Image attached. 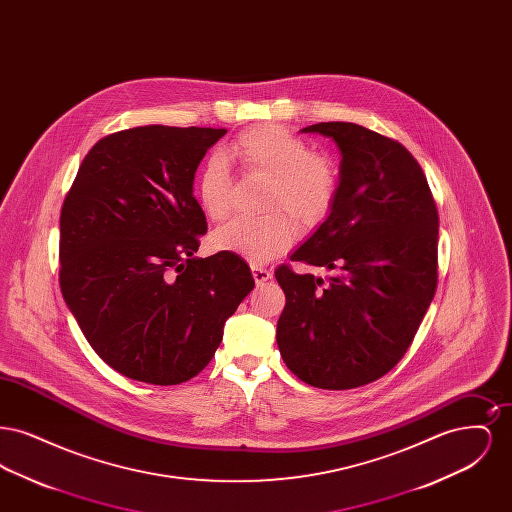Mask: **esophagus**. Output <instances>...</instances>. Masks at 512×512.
I'll return each mask as SVG.
<instances>
[{
  "instance_id": "34e87169",
  "label": "esophagus",
  "mask_w": 512,
  "mask_h": 512,
  "mask_svg": "<svg viewBox=\"0 0 512 512\" xmlns=\"http://www.w3.org/2000/svg\"><path fill=\"white\" fill-rule=\"evenodd\" d=\"M251 270H253V278H255L257 284H263V282H267V280L272 278V270H268V268L253 267Z\"/></svg>"
}]
</instances>
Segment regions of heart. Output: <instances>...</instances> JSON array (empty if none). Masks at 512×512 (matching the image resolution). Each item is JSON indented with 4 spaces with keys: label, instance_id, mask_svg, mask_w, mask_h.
Returning <instances> with one entry per match:
<instances>
[{
    "label": "heart",
    "instance_id": "1",
    "mask_svg": "<svg viewBox=\"0 0 512 512\" xmlns=\"http://www.w3.org/2000/svg\"><path fill=\"white\" fill-rule=\"evenodd\" d=\"M226 161L245 174L270 178L263 217H238L213 234L219 251L242 255L253 265H263L286 251L295 236L297 220L305 228L330 217L340 195V171L336 163L315 153L303 138L280 124H255L242 130L222 149ZM197 201L213 220L226 219L232 211L234 178L220 157H211L197 178Z\"/></svg>",
    "mask_w": 512,
    "mask_h": 512
}]
</instances>
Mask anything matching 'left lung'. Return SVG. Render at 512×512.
Segmentation results:
<instances>
[{"instance_id":"obj_1","label":"left lung","mask_w":512,"mask_h":512,"mask_svg":"<svg viewBox=\"0 0 512 512\" xmlns=\"http://www.w3.org/2000/svg\"><path fill=\"white\" fill-rule=\"evenodd\" d=\"M341 149L334 211L292 255L328 280L280 265L286 293L276 341L293 374L320 390H353L407 353L438 288V207L411 151L355 122L303 128Z\"/></svg>"}]
</instances>
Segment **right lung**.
<instances>
[{
    "mask_svg": "<svg viewBox=\"0 0 512 512\" xmlns=\"http://www.w3.org/2000/svg\"><path fill=\"white\" fill-rule=\"evenodd\" d=\"M224 128L136 126L88 151L61 207L59 286L82 334L122 376L176 386L211 363L255 280L232 251L194 257L192 192Z\"/></svg>",
    "mask_w": 512,
    "mask_h": 512,
    "instance_id": "add662e5",
    "label": "right lung"
}]
</instances>
